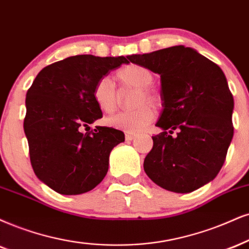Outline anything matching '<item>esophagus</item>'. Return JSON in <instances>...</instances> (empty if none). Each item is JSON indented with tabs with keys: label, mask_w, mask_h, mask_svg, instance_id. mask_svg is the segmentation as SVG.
<instances>
[{
	"label": "esophagus",
	"mask_w": 249,
	"mask_h": 249,
	"mask_svg": "<svg viewBox=\"0 0 249 249\" xmlns=\"http://www.w3.org/2000/svg\"><path fill=\"white\" fill-rule=\"evenodd\" d=\"M136 137V134L135 133H125V140L127 141H131Z\"/></svg>",
	"instance_id": "obj_1"
}]
</instances>
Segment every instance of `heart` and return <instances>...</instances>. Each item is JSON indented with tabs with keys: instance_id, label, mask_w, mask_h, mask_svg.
I'll use <instances>...</instances> for the list:
<instances>
[{
	"instance_id": "b5f03b06",
	"label": "heart",
	"mask_w": 249,
	"mask_h": 249,
	"mask_svg": "<svg viewBox=\"0 0 249 249\" xmlns=\"http://www.w3.org/2000/svg\"><path fill=\"white\" fill-rule=\"evenodd\" d=\"M121 87L124 89H137L139 93L135 97V105L141 107L130 110H122L118 114L109 116L107 124L110 127L118 129L136 133L144 129L146 125L152 122L155 118V112L148 105H142L148 103L150 105L157 107L160 104V96L156 90L150 88L155 82V76L152 71L140 64H127L120 68L115 73ZM93 100L99 109L105 113H113L119 104V92L116 90L114 83L109 78L103 77L96 83L93 88Z\"/></svg>"
}]
</instances>
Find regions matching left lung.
Instances as JSON below:
<instances>
[{"mask_svg": "<svg viewBox=\"0 0 249 249\" xmlns=\"http://www.w3.org/2000/svg\"><path fill=\"white\" fill-rule=\"evenodd\" d=\"M159 73L162 108L144 171L161 188L190 193L219 173L233 137V96L223 70L193 48L173 46L130 55ZM174 130L176 137H172Z\"/></svg>", "mask_w": 249, "mask_h": 249, "instance_id": "8db88e82", "label": "left lung"}]
</instances>
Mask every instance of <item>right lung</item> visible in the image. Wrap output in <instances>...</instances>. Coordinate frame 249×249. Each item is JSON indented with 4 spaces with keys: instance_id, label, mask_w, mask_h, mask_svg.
Segmentation results:
<instances>
[{
    "instance_id": "right-lung-1",
    "label": "right lung",
    "mask_w": 249,
    "mask_h": 249,
    "mask_svg": "<svg viewBox=\"0 0 249 249\" xmlns=\"http://www.w3.org/2000/svg\"><path fill=\"white\" fill-rule=\"evenodd\" d=\"M124 63L129 59L70 56L45 67L27 90L24 131L31 165L56 193L78 195L99 185L110 151L124 141L121 130L110 127L81 131L103 118L92 96L96 83Z\"/></svg>"
}]
</instances>
